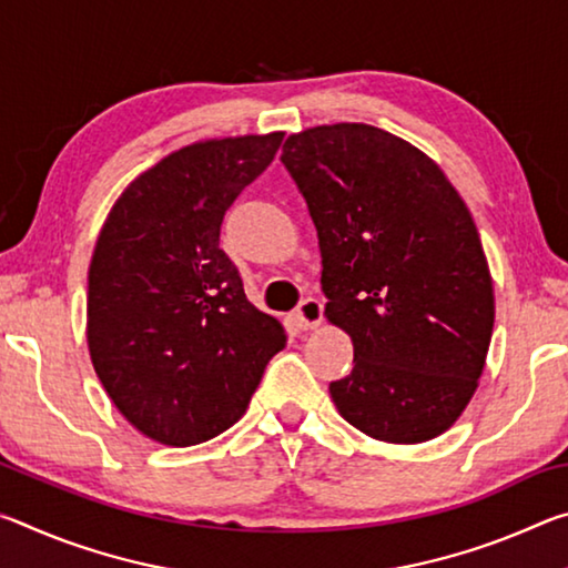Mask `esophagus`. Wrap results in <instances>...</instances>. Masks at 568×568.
<instances>
[{
  "label": "esophagus",
  "mask_w": 568,
  "mask_h": 568,
  "mask_svg": "<svg viewBox=\"0 0 568 568\" xmlns=\"http://www.w3.org/2000/svg\"><path fill=\"white\" fill-rule=\"evenodd\" d=\"M295 318L301 321L305 331L307 328H318L321 321H323V303L318 301V297H305V301H301V305H297Z\"/></svg>",
  "instance_id": "esophagus-1"
}]
</instances>
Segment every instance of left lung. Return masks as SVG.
<instances>
[{
    "label": "left lung",
    "mask_w": 568,
    "mask_h": 568,
    "mask_svg": "<svg viewBox=\"0 0 568 568\" xmlns=\"http://www.w3.org/2000/svg\"><path fill=\"white\" fill-rule=\"evenodd\" d=\"M281 160L318 230L325 318L353 341L335 408L386 444L440 436L476 393L496 315L466 203L434 160L373 124L291 134Z\"/></svg>",
    "instance_id": "8db88e82"
}]
</instances>
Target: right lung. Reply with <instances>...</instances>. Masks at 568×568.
Returning <instances> with one entry per match:
<instances>
[{"label": "right lung", "mask_w": 568, "mask_h": 568, "mask_svg": "<svg viewBox=\"0 0 568 568\" xmlns=\"http://www.w3.org/2000/svg\"><path fill=\"white\" fill-rule=\"evenodd\" d=\"M283 132L205 140L162 158L112 205L90 263L94 373L140 434L195 446L243 418L285 345L220 247L235 197L271 165Z\"/></svg>", "instance_id": "right-lung-1"}]
</instances>
